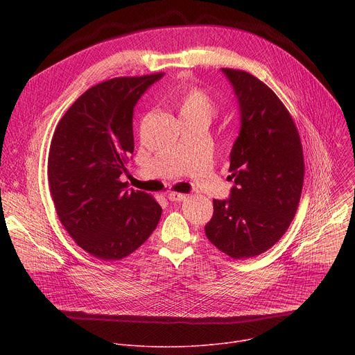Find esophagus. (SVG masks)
I'll return each mask as SVG.
<instances>
[{
	"label": "esophagus",
	"mask_w": 355,
	"mask_h": 355,
	"mask_svg": "<svg viewBox=\"0 0 355 355\" xmlns=\"http://www.w3.org/2000/svg\"><path fill=\"white\" fill-rule=\"evenodd\" d=\"M168 199L171 202H182L185 199V195L184 193H178V192H170L168 193Z\"/></svg>",
	"instance_id": "obj_1"
}]
</instances>
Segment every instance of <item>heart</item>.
<instances>
[{
  "instance_id": "1",
  "label": "heart",
  "mask_w": 355,
  "mask_h": 355,
  "mask_svg": "<svg viewBox=\"0 0 355 355\" xmlns=\"http://www.w3.org/2000/svg\"><path fill=\"white\" fill-rule=\"evenodd\" d=\"M173 101L178 111L180 119L200 118L209 122V119L216 114V105L214 99L207 92L196 87L182 85L177 88Z\"/></svg>"
}]
</instances>
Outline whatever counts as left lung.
<instances>
[{"instance_id":"8db88e82","label":"left lung","mask_w":355,"mask_h":355,"mask_svg":"<svg viewBox=\"0 0 355 355\" xmlns=\"http://www.w3.org/2000/svg\"><path fill=\"white\" fill-rule=\"evenodd\" d=\"M233 87L240 132L230 153L227 199H214L205 226L209 241L233 259H251L272 247L289 227L300 199L302 144L288 110L250 73L220 69Z\"/></svg>"}]
</instances>
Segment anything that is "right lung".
Listing matches in <instances>:
<instances>
[{"label": "right lung", "instance_id": "add662e5", "mask_svg": "<svg viewBox=\"0 0 355 355\" xmlns=\"http://www.w3.org/2000/svg\"><path fill=\"white\" fill-rule=\"evenodd\" d=\"M163 76L119 77L91 87L60 119L50 143L47 177L59 219L99 260L129 256L160 220L157 202L126 189L119 178L135 148V107Z\"/></svg>", "mask_w": 355, "mask_h": 355}]
</instances>
